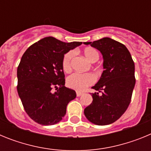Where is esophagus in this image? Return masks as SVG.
<instances>
[{
    "label": "esophagus",
    "instance_id": "1",
    "mask_svg": "<svg viewBox=\"0 0 151 151\" xmlns=\"http://www.w3.org/2000/svg\"><path fill=\"white\" fill-rule=\"evenodd\" d=\"M82 95V92H76V96L77 97H80V96Z\"/></svg>",
    "mask_w": 151,
    "mask_h": 151
}]
</instances>
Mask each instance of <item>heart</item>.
Masks as SVG:
<instances>
[{"label": "heart", "instance_id": "b5f03b06", "mask_svg": "<svg viewBox=\"0 0 151 151\" xmlns=\"http://www.w3.org/2000/svg\"><path fill=\"white\" fill-rule=\"evenodd\" d=\"M83 54L86 59L91 63L97 62L99 59V53L94 47H88L84 49ZM75 55L74 50H69L67 52L62 61L63 69L65 72H68L71 69L72 60ZM95 82V78L92 74H80V73H73L70 75L66 79V84L70 88L74 90L82 91L90 85H93Z\"/></svg>", "mask_w": 151, "mask_h": 151}]
</instances>
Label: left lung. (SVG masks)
Here are the masks:
<instances>
[{"instance_id":"8db88e82","label":"left lung","mask_w":151,"mask_h":151,"mask_svg":"<svg viewBox=\"0 0 151 151\" xmlns=\"http://www.w3.org/2000/svg\"><path fill=\"white\" fill-rule=\"evenodd\" d=\"M99 50L104 57V72L92 88V103L84 113L92 123L106 125L116 122L127 110L135 85L134 63L123 44L104 38L84 42Z\"/></svg>"}]
</instances>
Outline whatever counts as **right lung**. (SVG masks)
Wrapping results in <instances>:
<instances>
[{
  "instance_id": "right-lung-1",
  "label": "right lung",
  "mask_w": 151,
  "mask_h": 151,
  "mask_svg": "<svg viewBox=\"0 0 151 151\" xmlns=\"http://www.w3.org/2000/svg\"><path fill=\"white\" fill-rule=\"evenodd\" d=\"M80 45L79 41L66 43L47 37L22 55L17 68V91L25 111L37 123L59 122L69 101L76 97L74 90L65 87L62 61L64 54Z\"/></svg>"
}]
</instances>
